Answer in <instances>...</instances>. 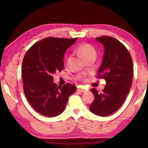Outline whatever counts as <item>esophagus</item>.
Returning a JSON list of instances; mask_svg holds the SVG:
<instances>
[{
  "instance_id": "34e87169",
  "label": "esophagus",
  "mask_w": 148,
  "mask_h": 148,
  "mask_svg": "<svg viewBox=\"0 0 148 148\" xmlns=\"http://www.w3.org/2000/svg\"><path fill=\"white\" fill-rule=\"evenodd\" d=\"M77 90L78 91V92H81V93H84V92H86V90H84V89H81V88H77Z\"/></svg>"
}]
</instances>
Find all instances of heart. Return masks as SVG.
<instances>
[{
  "label": "heart",
  "mask_w": 148,
  "mask_h": 148,
  "mask_svg": "<svg viewBox=\"0 0 148 148\" xmlns=\"http://www.w3.org/2000/svg\"><path fill=\"white\" fill-rule=\"evenodd\" d=\"M77 51L79 54L82 56V57L87 60L88 59L91 58H95L96 57L97 53L95 51V49L93 48V47L88 44H83V45H81L79 48H78ZM71 57H69L67 59V62L70 60Z\"/></svg>",
  "instance_id": "1"
}]
</instances>
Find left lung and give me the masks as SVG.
<instances>
[{"mask_svg": "<svg viewBox=\"0 0 148 148\" xmlns=\"http://www.w3.org/2000/svg\"><path fill=\"white\" fill-rule=\"evenodd\" d=\"M96 40L104 48L98 76L106 80V85L101 93L91 90L95 98L90 110L94 114L105 117L115 112L126 99L132 82L134 66L130 53L118 40L109 36Z\"/></svg>", "mask_w": 148, "mask_h": 148, "instance_id": "8db88e82", "label": "left lung"}]
</instances>
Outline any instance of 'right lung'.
<instances>
[{
  "label": "right lung",
  "instance_id": "1",
  "mask_svg": "<svg viewBox=\"0 0 148 148\" xmlns=\"http://www.w3.org/2000/svg\"><path fill=\"white\" fill-rule=\"evenodd\" d=\"M77 38L47 37L28 50L22 62L23 90L31 106L47 117L64 112L69 97L76 92V86L65 84L58 86L53 75L64 67V54Z\"/></svg>",
  "mask_w": 148,
  "mask_h": 148
}]
</instances>
